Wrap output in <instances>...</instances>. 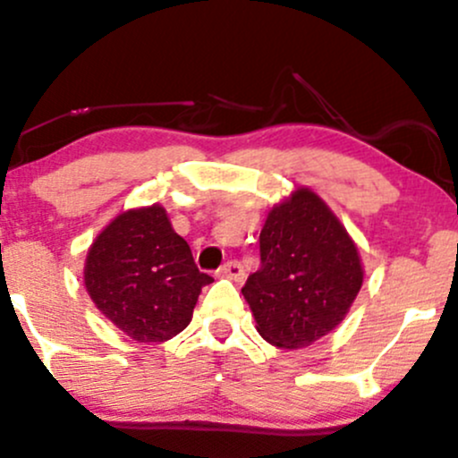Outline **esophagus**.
<instances>
[{
	"label": "esophagus",
	"instance_id": "34e87169",
	"mask_svg": "<svg viewBox=\"0 0 458 458\" xmlns=\"http://www.w3.org/2000/svg\"><path fill=\"white\" fill-rule=\"evenodd\" d=\"M216 274H219L221 278H230V281H242L243 267H242V263L234 261V259H230V261H225L224 266L216 269Z\"/></svg>",
	"mask_w": 458,
	"mask_h": 458
}]
</instances>
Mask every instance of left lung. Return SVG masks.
Segmentation results:
<instances>
[{
	"mask_svg": "<svg viewBox=\"0 0 458 458\" xmlns=\"http://www.w3.org/2000/svg\"><path fill=\"white\" fill-rule=\"evenodd\" d=\"M261 267L242 293L263 340L302 349L343 322L362 287V263L335 215L316 192L298 189L274 206L259 237Z\"/></svg>",
	"mask_w": 458,
	"mask_h": 458,
	"instance_id": "1",
	"label": "left lung"
}]
</instances>
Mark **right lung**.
Returning <instances> with one entry per match:
<instances>
[{
  "instance_id": "1",
  "label": "right lung",
  "mask_w": 458,
  "mask_h": 458,
  "mask_svg": "<svg viewBox=\"0 0 458 458\" xmlns=\"http://www.w3.org/2000/svg\"><path fill=\"white\" fill-rule=\"evenodd\" d=\"M189 243L162 206L118 215L91 243L85 287L100 311L138 343H166L189 327L201 287Z\"/></svg>"
}]
</instances>
